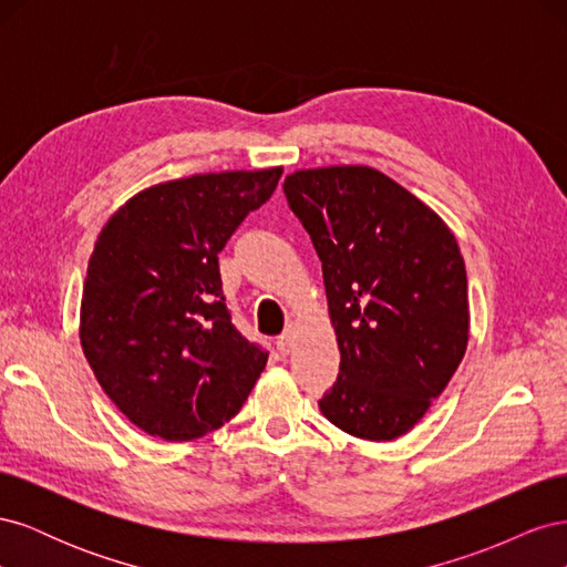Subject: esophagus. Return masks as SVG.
I'll return each mask as SVG.
<instances>
[{
	"label": "esophagus",
	"instance_id": "obj_1",
	"mask_svg": "<svg viewBox=\"0 0 567 567\" xmlns=\"http://www.w3.org/2000/svg\"><path fill=\"white\" fill-rule=\"evenodd\" d=\"M277 348H279V352H281V354H288L290 350H293V331H286V333H281V336H279V340H277Z\"/></svg>",
	"mask_w": 567,
	"mask_h": 567
}]
</instances>
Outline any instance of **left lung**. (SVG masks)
<instances>
[{
  "instance_id": "1",
  "label": "left lung",
  "mask_w": 567,
  "mask_h": 567,
  "mask_svg": "<svg viewBox=\"0 0 567 567\" xmlns=\"http://www.w3.org/2000/svg\"><path fill=\"white\" fill-rule=\"evenodd\" d=\"M284 192L321 260L340 350L321 414L354 437H400L466 354L468 279L456 238L421 198L369 165L296 169Z\"/></svg>"
}]
</instances>
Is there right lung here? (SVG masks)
<instances>
[{
	"instance_id": "1",
	"label": "right lung",
	"mask_w": 567,
	"mask_h": 567,
	"mask_svg": "<svg viewBox=\"0 0 567 567\" xmlns=\"http://www.w3.org/2000/svg\"><path fill=\"white\" fill-rule=\"evenodd\" d=\"M284 167L153 184L101 229L82 286V352L144 433L188 442L231 421L267 352L231 323L217 255Z\"/></svg>"
}]
</instances>
